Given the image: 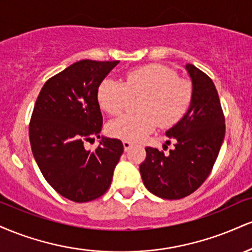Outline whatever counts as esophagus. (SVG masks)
<instances>
[{"label":"esophagus","instance_id":"obj_1","mask_svg":"<svg viewBox=\"0 0 252 252\" xmlns=\"http://www.w3.org/2000/svg\"><path fill=\"white\" fill-rule=\"evenodd\" d=\"M123 147H124V150L128 152V150L132 147V143L129 142V141H123Z\"/></svg>","mask_w":252,"mask_h":252}]
</instances>
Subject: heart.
I'll return each instance as SVG.
<instances>
[{
  "instance_id": "obj_1",
  "label": "heart",
  "mask_w": 252,
  "mask_h": 252,
  "mask_svg": "<svg viewBox=\"0 0 252 252\" xmlns=\"http://www.w3.org/2000/svg\"><path fill=\"white\" fill-rule=\"evenodd\" d=\"M130 96H142L137 115H124L111 121L109 134L130 142L143 140L156 129L169 128L180 121L192 98V85L178 73L161 63L134 68L123 83L105 78L97 90L99 106L110 115H118Z\"/></svg>"
}]
</instances>
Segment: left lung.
Returning a JSON list of instances; mask_svg holds the SVG:
<instances>
[{"mask_svg":"<svg viewBox=\"0 0 252 252\" xmlns=\"http://www.w3.org/2000/svg\"><path fill=\"white\" fill-rule=\"evenodd\" d=\"M186 70L192 80V98L184 117L167 130L174 149L164 155L147 147L140 173L144 186L163 199L189 195L210 175L225 136V118L212 79L192 63ZM169 143V141H168Z\"/></svg>","mask_w":252,"mask_h":252,"instance_id":"obj_1","label":"left lung"}]
</instances>
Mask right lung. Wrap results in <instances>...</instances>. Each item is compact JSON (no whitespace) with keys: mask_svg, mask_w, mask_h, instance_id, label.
I'll return each mask as SVG.
<instances>
[{"mask_svg":"<svg viewBox=\"0 0 252 252\" xmlns=\"http://www.w3.org/2000/svg\"><path fill=\"white\" fill-rule=\"evenodd\" d=\"M118 63L85 59L72 63L45 83L34 105L30 123L34 158L46 181L72 201L102 196L124 150L120 140L104 136L94 152L84 148V141L100 137L97 90Z\"/></svg>","mask_w":252,"mask_h":252,"instance_id":"add662e5","label":"right lung"}]
</instances>
